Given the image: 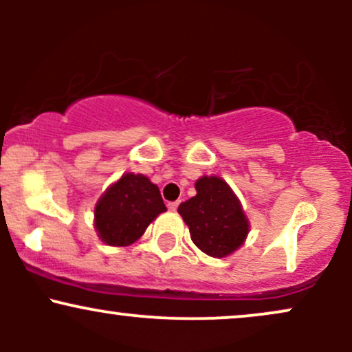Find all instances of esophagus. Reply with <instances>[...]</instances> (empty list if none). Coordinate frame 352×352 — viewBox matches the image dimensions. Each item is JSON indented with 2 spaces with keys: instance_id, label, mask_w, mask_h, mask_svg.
Returning a JSON list of instances; mask_svg holds the SVG:
<instances>
[{
  "instance_id": "1",
  "label": "esophagus",
  "mask_w": 352,
  "mask_h": 352,
  "mask_svg": "<svg viewBox=\"0 0 352 352\" xmlns=\"http://www.w3.org/2000/svg\"><path fill=\"white\" fill-rule=\"evenodd\" d=\"M179 204H180L179 200H177V201H170V204H168L167 207H168V210H172V212H175V210L179 208Z\"/></svg>"
}]
</instances>
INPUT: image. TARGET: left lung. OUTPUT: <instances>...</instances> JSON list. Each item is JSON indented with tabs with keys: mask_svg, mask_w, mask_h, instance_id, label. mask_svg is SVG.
I'll list each match as a JSON object with an SVG mask.
<instances>
[{
	"mask_svg": "<svg viewBox=\"0 0 352 352\" xmlns=\"http://www.w3.org/2000/svg\"><path fill=\"white\" fill-rule=\"evenodd\" d=\"M195 188L197 195L179 205L190 238L208 256H227L248 235L250 225L240 201L220 177H201Z\"/></svg>",
	"mask_w": 352,
	"mask_h": 352,
	"instance_id": "obj_1",
	"label": "left lung"
}]
</instances>
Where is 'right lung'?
Returning a JSON list of instances; mask_svg holds the SVG:
<instances>
[{
    "label": "right lung",
    "mask_w": 352,
    "mask_h": 352,
    "mask_svg": "<svg viewBox=\"0 0 352 352\" xmlns=\"http://www.w3.org/2000/svg\"><path fill=\"white\" fill-rule=\"evenodd\" d=\"M165 210L157 185L140 173H124L96 205V230L106 245L127 246Z\"/></svg>",
    "instance_id": "right-lung-1"
}]
</instances>
